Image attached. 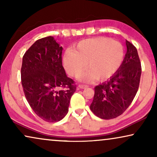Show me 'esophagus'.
Wrapping results in <instances>:
<instances>
[{
  "instance_id": "obj_1",
  "label": "esophagus",
  "mask_w": 157,
  "mask_h": 157,
  "mask_svg": "<svg viewBox=\"0 0 157 157\" xmlns=\"http://www.w3.org/2000/svg\"><path fill=\"white\" fill-rule=\"evenodd\" d=\"M88 86L87 85H85V84H79L78 85V88H80V89H86V88H87Z\"/></svg>"
}]
</instances>
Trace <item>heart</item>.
I'll return each mask as SVG.
<instances>
[{"instance_id": "heart-1", "label": "heart", "mask_w": 157, "mask_h": 157, "mask_svg": "<svg viewBox=\"0 0 157 157\" xmlns=\"http://www.w3.org/2000/svg\"><path fill=\"white\" fill-rule=\"evenodd\" d=\"M121 43L99 37L81 40L63 54V63L68 74L77 76L86 65L89 66L79 75L80 80L91 82L96 78L104 80L119 70L124 59Z\"/></svg>"}]
</instances>
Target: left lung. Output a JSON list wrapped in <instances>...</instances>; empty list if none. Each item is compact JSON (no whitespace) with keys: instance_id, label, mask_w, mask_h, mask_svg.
<instances>
[{"instance_id":"8db88e82","label":"left lung","mask_w":157,"mask_h":157,"mask_svg":"<svg viewBox=\"0 0 157 157\" xmlns=\"http://www.w3.org/2000/svg\"><path fill=\"white\" fill-rule=\"evenodd\" d=\"M125 57L119 70L109 80L94 88L90 109L96 117L111 119L121 115L130 106L138 91L141 66L134 45L126 40Z\"/></svg>"}]
</instances>
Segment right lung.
Segmentation results:
<instances>
[{
	"label": "right lung",
	"instance_id": "right-lung-1",
	"mask_svg": "<svg viewBox=\"0 0 157 157\" xmlns=\"http://www.w3.org/2000/svg\"><path fill=\"white\" fill-rule=\"evenodd\" d=\"M63 48L54 38L38 39L26 51L21 66V84L30 106L47 122H57L68 111L76 86L62 66Z\"/></svg>",
	"mask_w": 157,
	"mask_h": 157
}]
</instances>
